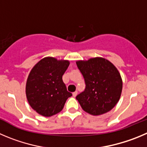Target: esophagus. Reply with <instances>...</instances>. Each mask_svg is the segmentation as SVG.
<instances>
[{
    "mask_svg": "<svg viewBox=\"0 0 147 147\" xmlns=\"http://www.w3.org/2000/svg\"><path fill=\"white\" fill-rule=\"evenodd\" d=\"M77 95H78V91H77V90H76V91H75V92L72 93V96H73L74 97L76 96Z\"/></svg>",
    "mask_w": 147,
    "mask_h": 147,
    "instance_id": "obj_1",
    "label": "esophagus"
}]
</instances>
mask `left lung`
<instances>
[{"mask_svg": "<svg viewBox=\"0 0 147 147\" xmlns=\"http://www.w3.org/2000/svg\"><path fill=\"white\" fill-rule=\"evenodd\" d=\"M84 78L86 89L76 96L82 109L92 115L109 112L117 105L123 89V80L115 66L102 57L76 61Z\"/></svg>", "mask_w": 147, "mask_h": 147, "instance_id": "8db88e82", "label": "left lung"}]
</instances>
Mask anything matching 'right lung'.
<instances>
[{
	"label": "right lung",
	"instance_id": "right-lung-1",
	"mask_svg": "<svg viewBox=\"0 0 147 147\" xmlns=\"http://www.w3.org/2000/svg\"><path fill=\"white\" fill-rule=\"evenodd\" d=\"M69 65L68 60L48 57L31 69L26 83V96L30 107L39 115L51 117L59 113L72 96L62 80Z\"/></svg>",
	"mask_w": 147,
	"mask_h": 147
}]
</instances>
